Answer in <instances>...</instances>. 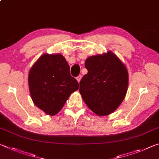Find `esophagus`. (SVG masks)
Listing matches in <instances>:
<instances>
[{
	"label": "esophagus",
	"mask_w": 159,
	"mask_h": 159,
	"mask_svg": "<svg viewBox=\"0 0 159 159\" xmlns=\"http://www.w3.org/2000/svg\"><path fill=\"white\" fill-rule=\"evenodd\" d=\"M81 79H82V76H81V75H79V76L76 78L77 81L79 82V83H80V80H81Z\"/></svg>",
	"instance_id": "1"
}]
</instances>
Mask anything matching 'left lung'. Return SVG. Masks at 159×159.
Masks as SVG:
<instances>
[{"label": "left lung", "instance_id": "8db88e82", "mask_svg": "<svg viewBox=\"0 0 159 159\" xmlns=\"http://www.w3.org/2000/svg\"><path fill=\"white\" fill-rule=\"evenodd\" d=\"M85 66L88 72L80 80L79 89L83 101L99 116L111 114L127 93V68L111 51L88 57Z\"/></svg>", "mask_w": 159, "mask_h": 159}]
</instances>
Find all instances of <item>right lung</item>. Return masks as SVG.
Wrapping results in <instances>:
<instances>
[{
    "mask_svg": "<svg viewBox=\"0 0 159 159\" xmlns=\"http://www.w3.org/2000/svg\"><path fill=\"white\" fill-rule=\"evenodd\" d=\"M61 54H43L29 70L28 83L34 104L45 114L55 116L69 96L79 88Z\"/></svg>",
    "mask_w": 159,
    "mask_h": 159,
    "instance_id": "1",
    "label": "right lung"
}]
</instances>
